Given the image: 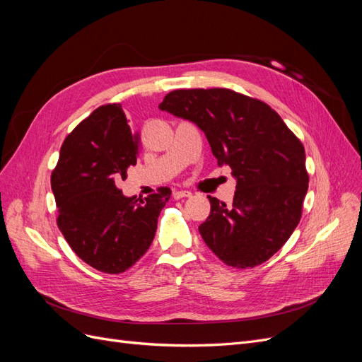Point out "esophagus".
<instances>
[{"mask_svg":"<svg viewBox=\"0 0 362 362\" xmlns=\"http://www.w3.org/2000/svg\"><path fill=\"white\" fill-rule=\"evenodd\" d=\"M172 196L173 199H182V198H189V196H192V193L187 190H173Z\"/></svg>","mask_w":362,"mask_h":362,"instance_id":"1","label":"esophagus"}]
</instances>
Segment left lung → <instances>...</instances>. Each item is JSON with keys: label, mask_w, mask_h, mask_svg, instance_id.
Listing matches in <instances>:
<instances>
[{"label": "left lung", "mask_w": 362, "mask_h": 362, "mask_svg": "<svg viewBox=\"0 0 362 362\" xmlns=\"http://www.w3.org/2000/svg\"><path fill=\"white\" fill-rule=\"evenodd\" d=\"M160 108L198 125L218 166L228 164L237 180L231 205L208 196L204 242L226 266L262 264L302 217L310 181L302 141L270 105L223 87L172 90Z\"/></svg>", "instance_id": "1"}]
</instances>
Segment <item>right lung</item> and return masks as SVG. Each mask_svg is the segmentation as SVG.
Here are the masks:
<instances>
[{
    "mask_svg": "<svg viewBox=\"0 0 362 362\" xmlns=\"http://www.w3.org/2000/svg\"><path fill=\"white\" fill-rule=\"evenodd\" d=\"M140 134L131 131L122 105L98 107L64 139L51 189L57 226L90 267L117 275L134 266L154 240L158 216L170 199L160 187L144 201L122 194L117 182L139 157Z\"/></svg>",
    "mask_w": 362,
    "mask_h": 362,
    "instance_id": "obj_1",
    "label": "right lung"
}]
</instances>
